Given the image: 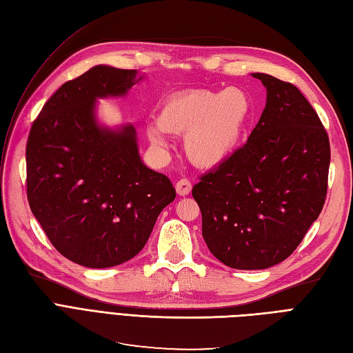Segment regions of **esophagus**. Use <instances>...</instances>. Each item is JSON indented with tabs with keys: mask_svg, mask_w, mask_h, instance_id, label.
<instances>
[{
	"mask_svg": "<svg viewBox=\"0 0 353 353\" xmlns=\"http://www.w3.org/2000/svg\"><path fill=\"white\" fill-rule=\"evenodd\" d=\"M191 187H193V185H191V183H190V181H188L187 178L179 179L178 183H176V185H175L176 193H178L179 196H187V194H190Z\"/></svg>",
	"mask_w": 353,
	"mask_h": 353,
	"instance_id": "34e87169",
	"label": "esophagus"
}]
</instances>
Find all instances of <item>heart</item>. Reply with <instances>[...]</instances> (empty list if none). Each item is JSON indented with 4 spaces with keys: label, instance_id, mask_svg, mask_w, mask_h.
<instances>
[{
    "label": "heart",
    "instance_id": "b5f03b06",
    "mask_svg": "<svg viewBox=\"0 0 353 353\" xmlns=\"http://www.w3.org/2000/svg\"><path fill=\"white\" fill-rule=\"evenodd\" d=\"M253 113L249 95L240 88L196 90L169 97L147 135L156 147L166 145L168 132L185 134V153L200 168H215L236 152Z\"/></svg>",
    "mask_w": 353,
    "mask_h": 353
}]
</instances>
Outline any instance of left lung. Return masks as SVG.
<instances>
[{"mask_svg": "<svg viewBox=\"0 0 353 353\" xmlns=\"http://www.w3.org/2000/svg\"><path fill=\"white\" fill-rule=\"evenodd\" d=\"M266 105L248 143L200 176L193 197L212 254L236 270H265L290 256L323 210L325 128L293 83L253 73Z\"/></svg>", "mask_w": 353, "mask_h": 353, "instance_id": "1", "label": "left lung"}]
</instances>
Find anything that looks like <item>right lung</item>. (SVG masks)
<instances>
[{"instance_id":"right-lung-1","label":"right lung","mask_w":353,"mask_h":353,"mask_svg":"<svg viewBox=\"0 0 353 353\" xmlns=\"http://www.w3.org/2000/svg\"><path fill=\"white\" fill-rule=\"evenodd\" d=\"M138 79L137 70L95 66L63 83L29 131L30 210L57 252L88 268L140 253L176 196L166 175L141 162L132 125L110 131L95 122V100L125 95Z\"/></svg>"}]
</instances>
